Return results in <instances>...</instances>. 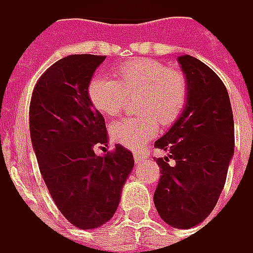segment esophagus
Here are the masks:
<instances>
[{
	"label": "esophagus",
	"mask_w": 253,
	"mask_h": 253,
	"mask_svg": "<svg viewBox=\"0 0 253 253\" xmlns=\"http://www.w3.org/2000/svg\"><path fill=\"white\" fill-rule=\"evenodd\" d=\"M142 159H143V154H140L139 152H135V153H133V160L136 163L142 162Z\"/></svg>",
	"instance_id": "34e87169"
}]
</instances>
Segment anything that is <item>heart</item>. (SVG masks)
<instances>
[{
  "mask_svg": "<svg viewBox=\"0 0 253 253\" xmlns=\"http://www.w3.org/2000/svg\"><path fill=\"white\" fill-rule=\"evenodd\" d=\"M91 104L107 117L121 113L128 96L140 94V118L115 121L110 133L114 142L129 149H140L159 132V124L174 123L188 97L185 75L156 59H133L117 69V79L96 76L89 83Z\"/></svg>",
  "mask_w": 253,
  "mask_h": 253,
  "instance_id": "heart-1",
  "label": "heart"
}]
</instances>
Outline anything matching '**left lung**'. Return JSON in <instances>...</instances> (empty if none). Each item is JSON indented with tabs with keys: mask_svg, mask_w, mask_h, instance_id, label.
I'll return each mask as SVG.
<instances>
[{
	"mask_svg": "<svg viewBox=\"0 0 253 253\" xmlns=\"http://www.w3.org/2000/svg\"><path fill=\"white\" fill-rule=\"evenodd\" d=\"M186 76V106L171 129L154 142L169 152L159 157L154 206L175 228H191L214 209L234 154V118L224 83L191 55H179ZM172 161V163H170Z\"/></svg>",
	"mask_w": 253,
	"mask_h": 253,
	"instance_id": "obj_1",
	"label": "left lung"
}]
</instances>
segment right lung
<instances>
[{"label": "right lung", "instance_id": "right-lung-1", "mask_svg": "<svg viewBox=\"0 0 253 253\" xmlns=\"http://www.w3.org/2000/svg\"><path fill=\"white\" fill-rule=\"evenodd\" d=\"M104 55L74 54L52 64L35 84L29 128L47 189L59 211L81 230L103 225L114 216L133 156L108 143L104 117L89 99V83Z\"/></svg>", "mask_w": 253, "mask_h": 253}]
</instances>
